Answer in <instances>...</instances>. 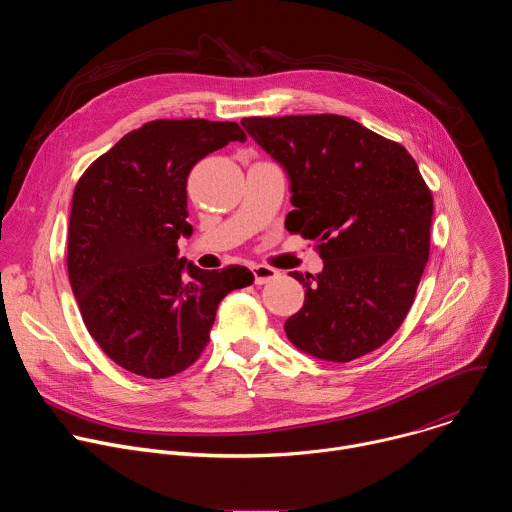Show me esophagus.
<instances>
[{"label":"esophagus","instance_id":"34e87169","mask_svg":"<svg viewBox=\"0 0 512 512\" xmlns=\"http://www.w3.org/2000/svg\"><path fill=\"white\" fill-rule=\"evenodd\" d=\"M251 271H253V277H255V283H257V285L269 283V281L277 279V275H279V271L273 269V267H269V265H253Z\"/></svg>","mask_w":512,"mask_h":512}]
</instances>
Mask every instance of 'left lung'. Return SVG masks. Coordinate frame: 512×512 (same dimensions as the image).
Instances as JSON below:
<instances>
[{"label":"left lung","instance_id":"obj_1","mask_svg":"<svg viewBox=\"0 0 512 512\" xmlns=\"http://www.w3.org/2000/svg\"><path fill=\"white\" fill-rule=\"evenodd\" d=\"M291 188L285 229L316 241L318 275L289 273L306 302L285 334L300 350L350 362L403 324L429 257L433 196L411 154L342 115L245 117Z\"/></svg>","mask_w":512,"mask_h":512}]
</instances>
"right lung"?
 Here are the masks:
<instances>
[{
	"label": "right lung",
	"mask_w": 512,
	"mask_h": 512,
	"mask_svg": "<svg viewBox=\"0 0 512 512\" xmlns=\"http://www.w3.org/2000/svg\"><path fill=\"white\" fill-rule=\"evenodd\" d=\"M247 135L235 121L156 119L123 135L72 194L66 267L83 322L125 371L168 379L198 360L216 308L253 283L241 265L204 271L178 257L190 237L188 174Z\"/></svg>",
	"instance_id": "obj_1"
}]
</instances>
